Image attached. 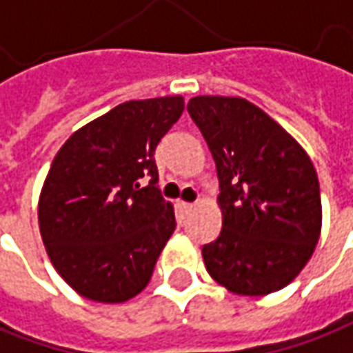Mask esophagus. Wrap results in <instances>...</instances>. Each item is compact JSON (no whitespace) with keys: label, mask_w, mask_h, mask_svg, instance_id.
<instances>
[{"label":"esophagus","mask_w":353,"mask_h":353,"mask_svg":"<svg viewBox=\"0 0 353 353\" xmlns=\"http://www.w3.org/2000/svg\"><path fill=\"white\" fill-rule=\"evenodd\" d=\"M193 207H195L193 203H183V201H181V203H177V208H179V214H181V218H185L187 214L193 210Z\"/></svg>","instance_id":"esophagus-1"}]
</instances>
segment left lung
<instances>
[{"label":"left lung","mask_w":353,"mask_h":353,"mask_svg":"<svg viewBox=\"0 0 353 353\" xmlns=\"http://www.w3.org/2000/svg\"><path fill=\"white\" fill-rule=\"evenodd\" d=\"M187 112L218 174L222 230L203 245L210 276L241 296L288 286L321 234V189L305 150L243 98L196 96Z\"/></svg>","instance_id":"1"}]
</instances>
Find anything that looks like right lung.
I'll return each mask as SVG.
<instances>
[{
	"mask_svg": "<svg viewBox=\"0 0 353 353\" xmlns=\"http://www.w3.org/2000/svg\"><path fill=\"white\" fill-rule=\"evenodd\" d=\"M181 112V96L129 100L73 133L54 158L38 203L40 234L81 296L121 303L148 284L176 230L154 150Z\"/></svg>",
	"mask_w": 353,
	"mask_h": 353,
	"instance_id": "add662e5",
	"label": "right lung"
}]
</instances>
